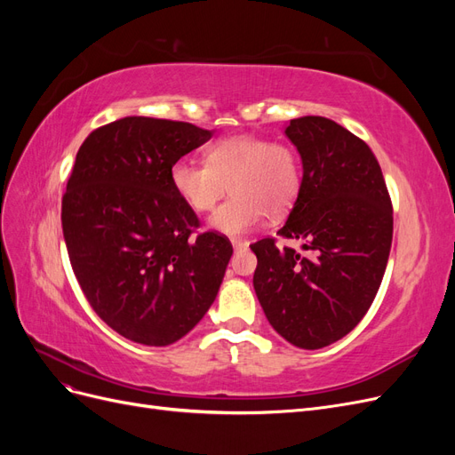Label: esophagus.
<instances>
[{"instance_id": "obj_1", "label": "esophagus", "mask_w": 455, "mask_h": 455, "mask_svg": "<svg viewBox=\"0 0 455 455\" xmlns=\"http://www.w3.org/2000/svg\"><path fill=\"white\" fill-rule=\"evenodd\" d=\"M231 244H233V249H235V251L246 249V246H249V243L243 241V239H231Z\"/></svg>"}]
</instances>
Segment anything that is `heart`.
<instances>
[{"label":"heart","instance_id":"b5f03b06","mask_svg":"<svg viewBox=\"0 0 455 455\" xmlns=\"http://www.w3.org/2000/svg\"><path fill=\"white\" fill-rule=\"evenodd\" d=\"M171 184L191 211L209 212L229 191L231 197L212 214L211 226L228 235H244L264 216L291 211L299 184V157L292 146L261 136H228L206 149V163L180 157L171 167Z\"/></svg>","mask_w":455,"mask_h":455}]
</instances>
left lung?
Instances as JSON below:
<instances>
[{"mask_svg":"<svg viewBox=\"0 0 455 455\" xmlns=\"http://www.w3.org/2000/svg\"><path fill=\"white\" fill-rule=\"evenodd\" d=\"M286 136L301 156L304 178L279 249L275 237L251 244L254 291L269 324L301 349H321L363 321L387 267L393 204L378 159L336 121L291 119Z\"/></svg>","mask_w":455,"mask_h":455,"instance_id":"obj_1","label":"left lung"}]
</instances>
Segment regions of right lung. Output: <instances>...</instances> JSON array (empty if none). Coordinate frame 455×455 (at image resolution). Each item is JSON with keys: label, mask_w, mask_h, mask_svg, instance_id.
<instances>
[{"label": "right lung", "mask_w": 455, "mask_h": 455, "mask_svg": "<svg viewBox=\"0 0 455 455\" xmlns=\"http://www.w3.org/2000/svg\"><path fill=\"white\" fill-rule=\"evenodd\" d=\"M211 139L186 121L123 117L81 144L62 196V231L89 306L117 334L171 346L209 311L233 246L199 229L171 184L174 161Z\"/></svg>", "instance_id": "obj_1"}]
</instances>
